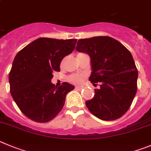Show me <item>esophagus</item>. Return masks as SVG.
<instances>
[{"label": "esophagus", "instance_id": "obj_1", "mask_svg": "<svg viewBox=\"0 0 151 151\" xmlns=\"http://www.w3.org/2000/svg\"><path fill=\"white\" fill-rule=\"evenodd\" d=\"M76 89H77V90H79V91H81V90H82V89H83V87L76 86Z\"/></svg>", "mask_w": 151, "mask_h": 151}]
</instances>
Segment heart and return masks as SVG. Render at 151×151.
<instances>
[{
    "label": "heart",
    "mask_w": 151,
    "mask_h": 151,
    "mask_svg": "<svg viewBox=\"0 0 151 151\" xmlns=\"http://www.w3.org/2000/svg\"><path fill=\"white\" fill-rule=\"evenodd\" d=\"M85 76L82 73H76L70 76L68 78V80L70 82L76 84V85H81V83L84 81Z\"/></svg>",
    "instance_id": "1"
}]
</instances>
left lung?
I'll return each mask as SVG.
<instances>
[{
  "label": "left lung",
  "mask_w": 151,
  "mask_h": 151,
  "mask_svg": "<svg viewBox=\"0 0 151 151\" xmlns=\"http://www.w3.org/2000/svg\"><path fill=\"white\" fill-rule=\"evenodd\" d=\"M76 50L91 57L93 85L99 82L94 97L86 101L93 115L103 121L122 117L130 107L137 91L138 70L129 51L110 37L81 39Z\"/></svg>",
  "instance_id": "1"
}]
</instances>
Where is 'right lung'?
<instances>
[{
  "label": "right lung",
  "instance_id": "obj_1",
  "mask_svg": "<svg viewBox=\"0 0 151 151\" xmlns=\"http://www.w3.org/2000/svg\"><path fill=\"white\" fill-rule=\"evenodd\" d=\"M77 40L41 37L22 48L15 57L9 74L10 93L23 114L45 123L63 109L66 94L75 88L67 82L58 88L51 82L60 72L62 59L72 53Z\"/></svg>",
  "mask_w": 151,
  "mask_h": 151
}]
</instances>
